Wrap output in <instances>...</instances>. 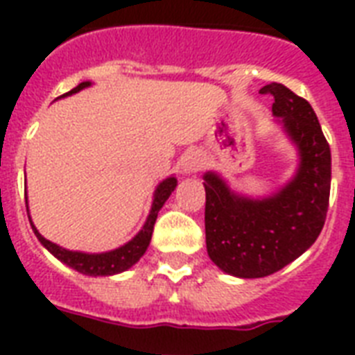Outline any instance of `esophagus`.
Here are the masks:
<instances>
[{
  "mask_svg": "<svg viewBox=\"0 0 355 355\" xmlns=\"http://www.w3.org/2000/svg\"><path fill=\"white\" fill-rule=\"evenodd\" d=\"M202 158H200L199 153H195V150H189V153H186V155L182 156V160H180V169H182V173H186V175H191V173H197L202 167Z\"/></svg>",
  "mask_w": 355,
  "mask_h": 355,
  "instance_id": "obj_1",
  "label": "esophagus"
}]
</instances>
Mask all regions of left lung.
<instances>
[{"label":"left lung","instance_id":"obj_1","mask_svg":"<svg viewBox=\"0 0 355 355\" xmlns=\"http://www.w3.org/2000/svg\"><path fill=\"white\" fill-rule=\"evenodd\" d=\"M259 94L275 97L272 116L295 145L298 167L267 197L237 193L219 173H205L208 256L237 278H263L302 256L324 227L330 200V145L311 105L280 83Z\"/></svg>","mask_w":355,"mask_h":355}]
</instances>
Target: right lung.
<instances>
[{
    "mask_svg": "<svg viewBox=\"0 0 355 355\" xmlns=\"http://www.w3.org/2000/svg\"><path fill=\"white\" fill-rule=\"evenodd\" d=\"M88 86H92V83L90 80H85V83H80L79 86H75L73 90H69L68 94H64V96L60 97L73 96L77 92L88 88ZM175 188H177V177H167L166 180H162V182L156 186L155 193H153L150 211L149 216H147V219H145L141 230H139L130 241H127L125 245H121V247L114 248V250H108V252L90 254L80 252V250H69V248H64L60 247V245H57V243L49 241V239H46V237L36 230L35 223L31 219L27 197H25V205H27V216H29V223L31 228H33V232L38 237V241H40L42 245L58 259V261H62L64 265H68V267L75 269L77 272H80V275L112 276L118 275V272H123V270L130 269V267H132L134 263H138L139 258L144 256L150 243V236H153V228H155L158 211H160L162 206L166 205V200L169 199V195L175 191Z\"/></svg>",
    "mask_w": 355,
    "mask_h": 355,
    "instance_id": "add662e5",
    "label": "right lung"
}]
</instances>
